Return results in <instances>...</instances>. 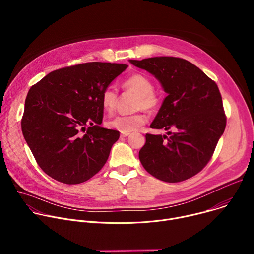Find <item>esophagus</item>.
Instances as JSON below:
<instances>
[{
	"label": "esophagus",
	"instance_id": "1",
	"mask_svg": "<svg viewBox=\"0 0 254 254\" xmlns=\"http://www.w3.org/2000/svg\"><path fill=\"white\" fill-rule=\"evenodd\" d=\"M127 135H129V132H122L121 133V137H126Z\"/></svg>",
	"mask_w": 254,
	"mask_h": 254
}]
</instances>
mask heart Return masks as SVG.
<instances>
[{
	"label": "heart",
	"mask_w": 254,
	"mask_h": 254,
	"mask_svg": "<svg viewBox=\"0 0 254 254\" xmlns=\"http://www.w3.org/2000/svg\"><path fill=\"white\" fill-rule=\"evenodd\" d=\"M123 86L125 89L137 94L134 103L135 110L142 108L144 111L151 112L158 107L160 99L154 92V83L147 76L138 73L132 74L124 81ZM117 89L112 85L105 87L100 95V103L103 110L108 114L113 113L117 106ZM144 123H146L144 116L140 113H136L127 116H118L108 121L106 125L110 128L117 129L121 132H130L140 127Z\"/></svg>",
	"instance_id": "obj_1"
}]
</instances>
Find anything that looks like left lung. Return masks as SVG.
Returning a JSON list of instances; mask_svg holds the SVG:
<instances>
[{"instance_id": "8db88e82", "label": "left lung", "mask_w": 254, "mask_h": 254, "mask_svg": "<svg viewBox=\"0 0 254 254\" xmlns=\"http://www.w3.org/2000/svg\"><path fill=\"white\" fill-rule=\"evenodd\" d=\"M129 62L150 72L168 94L151 124L152 128L168 130V135L146 134L138 153L142 167L168 183L195 176L210 161L226 127L218 86L182 58L161 56Z\"/></svg>"}]
</instances>
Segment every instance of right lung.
<instances>
[{"instance_id":"obj_1","label":"right lung","mask_w":254,"mask_h":254,"mask_svg":"<svg viewBox=\"0 0 254 254\" xmlns=\"http://www.w3.org/2000/svg\"><path fill=\"white\" fill-rule=\"evenodd\" d=\"M127 68L120 63H82L54 70L30 88L22 132L48 176L64 184H80L104 166L120 132L100 127V95Z\"/></svg>"}]
</instances>
